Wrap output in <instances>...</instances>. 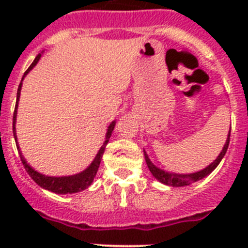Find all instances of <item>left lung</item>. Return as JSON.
I'll return each instance as SVG.
<instances>
[{
	"label": "left lung",
	"mask_w": 248,
	"mask_h": 248,
	"mask_svg": "<svg viewBox=\"0 0 248 248\" xmlns=\"http://www.w3.org/2000/svg\"><path fill=\"white\" fill-rule=\"evenodd\" d=\"M230 133H231V130H230ZM230 133H229V137H227L226 144H225V146H223L222 151H221V154L217 156V159L215 160L214 163L210 164L207 168H205L203 170H201V171L195 172V174H189V175L171 174V172H166V171H164V170H161V169L156 168L154 164L151 163L150 159H149V156L146 155L145 151H144V155H145V161H146V164H148L149 170L151 171L153 176H154L156 180H159L160 183H163V184H165V185H169V186H175V187L187 186V185H190V184L195 183V181L201 180V179H203V177L207 176L209 174H211L215 169H216V166L220 164V161L222 160V157L225 156V154H226V151H227V148H229Z\"/></svg>",
	"instance_id": "8db88e82"
}]
</instances>
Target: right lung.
Wrapping results in <instances>:
<instances>
[{"label":"right lung","mask_w":248,"mask_h":248,"mask_svg":"<svg viewBox=\"0 0 248 248\" xmlns=\"http://www.w3.org/2000/svg\"><path fill=\"white\" fill-rule=\"evenodd\" d=\"M41 58V54L34 58V61L32 62V64L28 67L27 71L25 72V76L28 73V72L37 64V62L39 61ZM23 76V78H25ZM22 78V80H23ZM21 87H22V83H19L18 85V91H17V100H16V107H15V113H13V135H15V139H16V128H15V123H16V114H17V105H18V98H19V94H21ZM115 126V122H113L109 125L108 131H107V135H105V141L104 144L102 145L100 150L98 151L97 156L95 159L93 160V163L88 166V168L85 169L84 171L79 172V174L77 175H72V176H62V177H52V176H46V175L39 174L37 172L36 170L31 168L30 165L27 164V161L25 160V157L22 156V153H19V156H21V161L25 166L26 171L28 172L32 179L34 180V183L38 184L41 187L46 190H49L52 192H56V194H74V192H79L82 190H85L88 186H91V184L93 183L94 177L97 175L98 171V168L100 165V160H102L103 154H104V150H105V145L108 144L109 141V138H110L111 133H113V129ZM18 146V144H17ZM19 149V148H17Z\"/></svg>","instance_id":"1"}]
</instances>
